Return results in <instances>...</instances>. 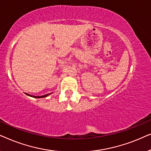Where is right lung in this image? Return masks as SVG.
<instances>
[{"instance_id": "1", "label": "right lung", "mask_w": 151, "mask_h": 151, "mask_svg": "<svg viewBox=\"0 0 151 151\" xmlns=\"http://www.w3.org/2000/svg\"><path fill=\"white\" fill-rule=\"evenodd\" d=\"M52 93H48V94H46V95H44V96H32V95H29L28 93H25L26 95H27L28 96H30V97H32V98H46L49 95Z\"/></svg>"}]
</instances>
